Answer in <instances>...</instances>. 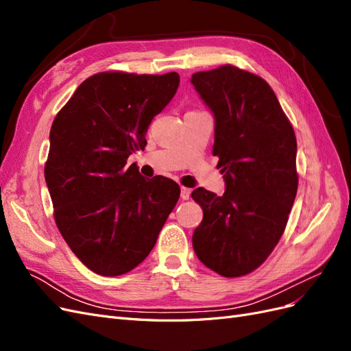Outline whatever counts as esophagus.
Wrapping results in <instances>:
<instances>
[{
  "mask_svg": "<svg viewBox=\"0 0 351 351\" xmlns=\"http://www.w3.org/2000/svg\"><path fill=\"white\" fill-rule=\"evenodd\" d=\"M190 193H192V190L187 189V187H182V192H180V196H182L183 200H187L190 197Z\"/></svg>",
  "mask_w": 351,
  "mask_h": 351,
  "instance_id": "esophagus-1",
  "label": "esophagus"
}]
</instances>
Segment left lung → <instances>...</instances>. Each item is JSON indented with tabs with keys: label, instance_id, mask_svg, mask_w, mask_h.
<instances>
[{
	"label": "left lung",
	"instance_id": "left-lung-1",
	"mask_svg": "<svg viewBox=\"0 0 351 351\" xmlns=\"http://www.w3.org/2000/svg\"><path fill=\"white\" fill-rule=\"evenodd\" d=\"M215 120L212 154L219 158L226 192H192L204 209L193 232L199 261L227 278L246 275L280 241L297 184L293 127L269 84L234 66L190 79Z\"/></svg>",
	"mask_w": 351,
	"mask_h": 351
}]
</instances>
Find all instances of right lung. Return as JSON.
Masks as SVG:
<instances>
[{"label": "right lung", "instance_id": "obj_1", "mask_svg": "<svg viewBox=\"0 0 351 351\" xmlns=\"http://www.w3.org/2000/svg\"><path fill=\"white\" fill-rule=\"evenodd\" d=\"M178 84L177 73H98L52 123L45 182L56 222L95 274L117 277L143 262L180 197L174 180L127 164Z\"/></svg>", "mask_w": 351, "mask_h": 351}]
</instances>
